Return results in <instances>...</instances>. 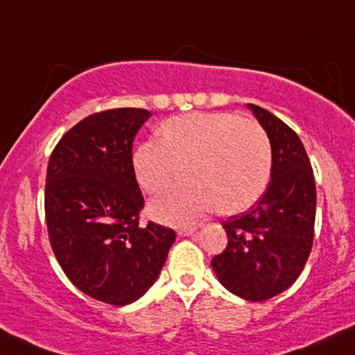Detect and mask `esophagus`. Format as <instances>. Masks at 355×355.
Here are the masks:
<instances>
[{
    "label": "esophagus",
    "instance_id": "esophagus-1",
    "mask_svg": "<svg viewBox=\"0 0 355 355\" xmlns=\"http://www.w3.org/2000/svg\"><path fill=\"white\" fill-rule=\"evenodd\" d=\"M177 232L178 236H192L196 232V227H180Z\"/></svg>",
    "mask_w": 355,
    "mask_h": 355
}]
</instances>
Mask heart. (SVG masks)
<instances>
[{
	"mask_svg": "<svg viewBox=\"0 0 355 355\" xmlns=\"http://www.w3.org/2000/svg\"><path fill=\"white\" fill-rule=\"evenodd\" d=\"M189 180L148 207L165 224H192L216 209L236 216L256 204L270 184L271 145L254 119L232 112L193 111L166 119L158 139L133 153V171L146 193H158L182 175Z\"/></svg>",
	"mask_w": 355,
	"mask_h": 355,
	"instance_id": "heart-1",
	"label": "heart"
}]
</instances>
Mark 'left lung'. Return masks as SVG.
<instances>
[{
  "instance_id": "obj_1",
  "label": "left lung",
  "mask_w": 355,
  "mask_h": 355,
  "mask_svg": "<svg viewBox=\"0 0 355 355\" xmlns=\"http://www.w3.org/2000/svg\"><path fill=\"white\" fill-rule=\"evenodd\" d=\"M248 107L270 138L271 182L251 209L222 222L227 246L212 268L231 293L264 302L293 285L309 259L317 190L298 135L266 109Z\"/></svg>"
}]
</instances>
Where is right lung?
I'll use <instances>...</instances> for the list:
<instances>
[{
	"mask_svg": "<svg viewBox=\"0 0 355 355\" xmlns=\"http://www.w3.org/2000/svg\"><path fill=\"white\" fill-rule=\"evenodd\" d=\"M151 112H96L62 136L46 168L45 219L50 244L70 282L87 297L124 306L157 282L175 232L139 227L141 190L133 141Z\"/></svg>",
	"mask_w": 355,
	"mask_h": 355,
	"instance_id": "obj_1",
	"label": "right lung"
}]
</instances>
